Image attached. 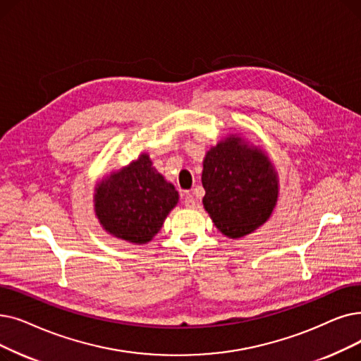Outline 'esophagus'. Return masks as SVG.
<instances>
[{"label": "esophagus", "instance_id": "1", "mask_svg": "<svg viewBox=\"0 0 361 361\" xmlns=\"http://www.w3.org/2000/svg\"><path fill=\"white\" fill-rule=\"evenodd\" d=\"M184 205H185V208H189V209H193L196 207V199H195V196L192 193H185V196H184Z\"/></svg>", "mask_w": 361, "mask_h": 361}]
</instances>
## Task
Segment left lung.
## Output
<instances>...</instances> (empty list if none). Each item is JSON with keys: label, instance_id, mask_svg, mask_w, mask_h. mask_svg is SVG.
Listing matches in <instances>:
<instances>
[{"label": "left lung", "instance_id": "obj_1", "mask_svg": "<svg viewBox=\"0 0 361 361\" xmlns=\"http://www.w3.org/2000/svg\"><path fill=\"white\" fill-rule=\"evenodd\" d=\"M203 208L230 239L252 233L270 218L279 196L274 165L257 146L230 134L203 159Z\"/></svg>", "mask_w": 361, "mask_h": 361}]
</instances>
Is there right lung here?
<instances>
[{"label": "right lung", "instance_id": "right-lung-1", "mask_svg": "<svg viewBox=\"0 0 361 361\" xmlns=\"http://www.w3.org/2000/svg\"><path fill=\"white\" fill-rule=\"evenodd\" d=\"M178 203V192L152 166L147 153L114 171L94 190V212L112 236L134 245L150 242Z\"/></svg>", "mask_w": 361, "mask_h": 361}]
</instances>
